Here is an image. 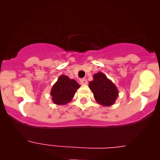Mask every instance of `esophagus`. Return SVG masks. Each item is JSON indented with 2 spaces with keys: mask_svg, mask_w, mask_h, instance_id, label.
Segmentation results:
<instances>
[{
  "mask_svg": "<svg viewBox=\"0 0 160 160\" xmlns=\"http://www.w3.org/2000/svg\"><path fill=\"white\" fill-rule=\"evenodd\" d=\"M80 84H82V85H86V84H88V80H87L86 79H81L80 81Z\"/></svg>",
  "mask_w": 160,
  "mask_h": 160,
  "instance_id": "obj_1",
  "label": "esophagus"
}]
</instances>
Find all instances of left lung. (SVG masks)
<instances>
[{
    "mask_svg": "<svg viewBox=\"0 0 160 160\" xmlns=\"http://www.w3.org/2000/svg\"><path fill=\"white\" fill-rule=\"evenodd\" d=\"M93 80L89 83V88L98 104L103 106H111L118 96L115 85L103 72H97Z\"/></svg>",
    "mask_w": 160,
    "mask_h": 160,
    "instance_id": "8db88e82",
    "label": "left lung"
}]
</instances>
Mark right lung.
<instances>
[{
	"label": "right lung",
	"mask_w": 160,
	"mask_h": 160,
	"mask_svg": "<svg viewBox=\"0 0 160 160\" xmlns=\"http://www.w3.org/2000/svg\"><path fill=\"white\" fill-rule=\"evenodd\" d=\"M76 80L67 76L61 75L52 88L50 94L53 103L58 105H64L72 101L77 90L80 88Z\"/></svg>",
	"instance_id": "obj_1"
}]
</instances>
